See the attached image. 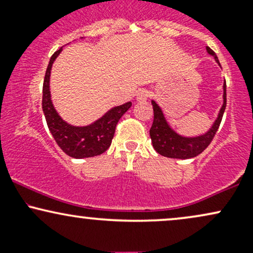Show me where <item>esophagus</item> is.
I'll list each match as a JSON object with an SVG mask.
<instances>
[{
  "label": "esophagus",
  "mask_w": 253,
  "mask_h": 253,
  "mask_svg": "<svg viewBox=\"0 0 253 253\" xmlns=\"http://www.w3.org/2000/svg\"><path fill=\"white\" fill-rule=\"evenodd\" d=\"M150 96V91L146 89H139L136 91V100L138 101H145Z\"/></svg>",
  "instance_id": "34e87169"
}]
</instances>
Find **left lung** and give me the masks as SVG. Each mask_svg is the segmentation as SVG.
Wrapping results in <instances>:
<instances>
[{"mask_svg": "<svg viewBox=\"0 0 253 253\" xmlns=\"http://www.w3.org/2000/svg\"><path fill=\"white\" fill-rule=\"evenodd\" d=\"M207 52L211 56L214 57L216 63L219 64L215 52L207 46ZM153 106V124L150 129V136L152 140V145L155 150L159 155L168 157V158H178V159H188L194 158L199 156L203 151L208 147L211 143L213 138L215 136L217 129H219L220 124H221L223 112L226 109V82L223 83V104L220 109L217 119L214 123L211 128L205 133L203 135L194 136V138H188V136L179 135L175 130L170 127L165 119L163 110L152 101Z\"/></svg>", "mask_w": 253, "mask_h": 253, "instance_id": "1", "label": "left lung"}]
</instances>
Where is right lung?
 Segmentation results:
<instances>
[{
  "mask_svg": "<svg viewBox=\"0 0 253 253\" xmlns=\"http://www.w3.org/2000/svg\"><path fill=\"white\" fill-rule=\"evenodd\" d=\"M62 48L52 54L50 63L46 69L42 85V110L45 114L48 129L53 135L58 146L72 158H89L102 155L108 150L114 136L115 127L121 117L130 108L132 102L112 108L102 118L89 126H71L63 120L54 109L51 100L50 76L54 59L59 56Z\"/></svg>",
  "mask_w": 253,
  "mask_h": 253,
  "instance_id": "right-lung-1",
  "label": "right lung"
}]
</instances>
